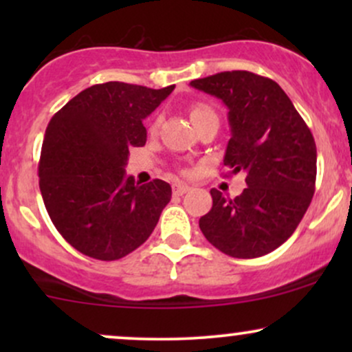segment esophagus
<instances>
[{"label": "esophagus", "mask_w": 352, "mask_h": 352, "mask_svg": "<svg viewBox=\"0 0 352 352\" xmlns=\"http://www.w3.org/2000/svg\"><path fill=\"white\" fill-rule=\"evenodd\" d=\"M188 190H190V187H188V185H185V184H175L172 187L173 195H184V193H187Z\"/></svg>", "instance_id": "34e87169"}]
</instances>
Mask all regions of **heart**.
<instances>
[{
    "label": "heart",
    "instance_id": "1",
    "mask_svg": "<svg viewBox=\"0 0 352 352\" xmlns=\"http://www.w3.org/2000/svg\"><path fill=\"white\" fill-rule=\"evenodd\" d=\"M208 116H217V114L212 107L207 106V104L199 102V104H193V106L190 107V119H192L193 125L199 124L201 119H205V117H208ZM157 125H159V119L152 124V129H155Z\"/></svg>",
    "mask_w": 352,
    "mask_h": 352
}]
</instances>
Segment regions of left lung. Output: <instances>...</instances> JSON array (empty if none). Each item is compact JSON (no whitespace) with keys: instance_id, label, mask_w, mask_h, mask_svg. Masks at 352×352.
<instances>
[{"instance_id":"left-lung-1","label":"left lung","mask_w":352,"mask_h":352,"mask_svg":"<svg viewBox=\"0 0 352 352\" xmlns=\"http://www.w3.org/2000/svg\"><path fill=\"white\" fill-rule=\"evenodd\" d=\"M190 86L221 99L232 129L223 165L245 173L235 199L210 190L212 210L201 233L233 258H258L293 235L316 184V144L302 117L276 82L248 71H227Z\"/></svg>"}]
</instances>
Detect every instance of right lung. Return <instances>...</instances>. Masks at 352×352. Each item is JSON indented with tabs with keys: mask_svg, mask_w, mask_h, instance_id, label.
I'll list each match as a JSON object with an SVG mask.
<instances>
[{
	"mask_svg": "<svg viewBox=\"0 0 352 352\" xmlns=\"http://www.w3.org/2000/svg\"><path fill=\"white\" fill-rule=\"evenodd\" d=\"M173 89L117 80L96 84L47 124L39 188L56 230L86 256L112 261L134 252L170 201L167 182L139 185L125 175V165L129 148L147 140L142 120Z\"/></svg>",
	"mask_w": 352,
	"mask_h": 352,
	"instance_id": "right-lung-1",
	"label": "right lung"
}]
</instances>
